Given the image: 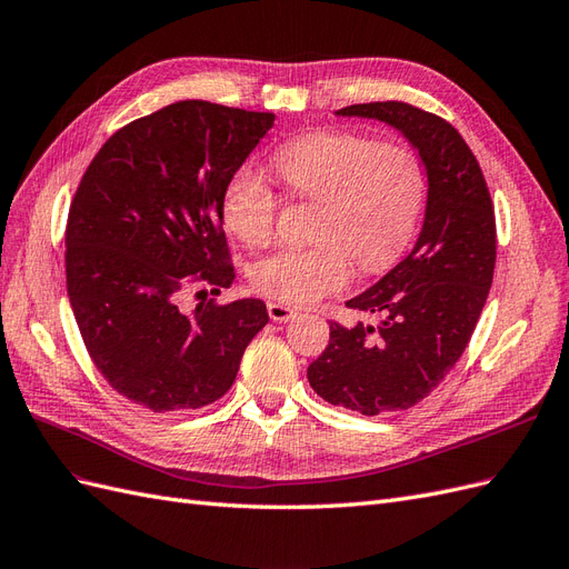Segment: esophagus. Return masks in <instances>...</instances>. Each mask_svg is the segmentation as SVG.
<instances>
[{
  "label": "esophagus",
  "mask_w": 569,
  "mask_h": 569,
  "mask_svg": "<svg viewBox=\"0 0 569 569\" xmlns=\"http://www.w3.org/2000/svg\"><path fill=\"white\" fill-rule=\"evenodd\" d=\"M267 312H269V317H271L276 323H283V321L296 317L293 307H288V305H283V302H267Z\"/></svg>",
  "instance_id": "esophagus-1"
}]
</instances>
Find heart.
Masks as SVG:
<instances>
[{
	"mask_svg": "<svg viewBox=\"0 0 569 569\" xmlns=\"http://www.w3.org/2000/svg\"><path fill=\"white\" fill-rule=\"evenodd\" d=\"M271 164L296 198L321 202V209L315 246L279 248L257 259L250 281L259 293L312 305L348 286L350 257L362 271H379L410 242L425 204V171L408 148L319 131L281 144ZM279 204L267 178L242 167L223 188L221 214L242 242L259 248L273 236Z\"/></svg>",
	"mask_w": 569,
	"mask_h": 569,
	"instance_id": "heart-1",
	"label": "heart"
}]
</instances>
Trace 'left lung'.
I'll return each instance as SVG.
<instances>
[{
    "instance_id": "1",
    "label": "left lung",
    "mask_w": 569,
    "mask_h": 569,
    "mask_svg": "<svg viewBox=\"0 0 569 569\" xmlns=\"http://www.w3.org/2000/svg\"><path fill=\"white\" fill-rule=\"evenodd\" d=\"M336 117L396 128L427 169V209L412 252L346 305L379 315V327L331 321L329 346L307 367L331 405L375 417L408 410L443 381L475 333L496 267V217L479 161L436 113L369 102Z\"/></svg>"
}]
</instances>
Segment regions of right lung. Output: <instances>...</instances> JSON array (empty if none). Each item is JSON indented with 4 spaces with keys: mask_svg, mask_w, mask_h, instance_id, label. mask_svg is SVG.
<instances>
[{
    "mask_svg": "<svg viewBox=\"0 0 569 569\" xmlns=\"http://www.w3.org/2000/svg\"><path fill=\"white\" fill-rule=\"evenodd\" d=\"M273 113L176 102L113 133L80 178L67 223V288L94 367L150 412L198 410L236 381L267 305L202 300L231 288L221 198ZM204 293L200 290L198 298Z\"/></svg>",
    "mask_w": 569,
    "mask_h": 569,
    "instance_id": "right-lung-1",
    "label": "right lung"
}]
</instances>
